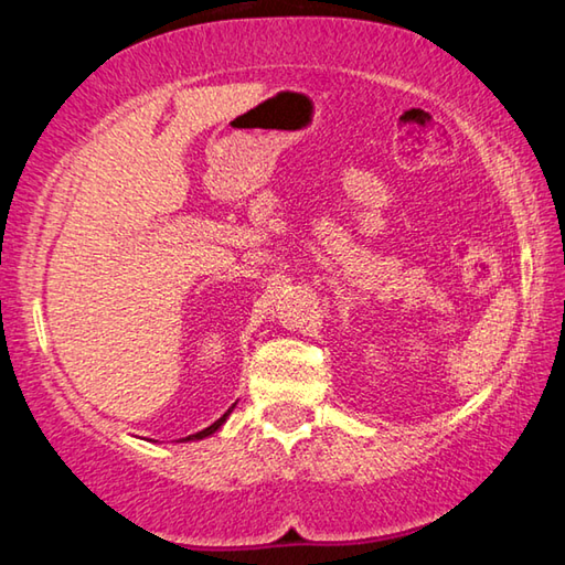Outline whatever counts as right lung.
Here are the masks:
<instances>
[{"instance_id":"obj_1","label":"right lung","mask_w":565,"mask_h":565,"mask_svg":"<svg viewBox=\"0 0 565 565\" xmlns=\"http://www.w3.org/2000/svg\"><path fill=\"white\" fill-rule=\"evenodd\" d=\"M234 406H236V404H232V408H228V411H226V414H224L222 418H218V420H214V424H212V426H206V428H204V431H199V434H191V436H186V438H181V441H202V438H206V436H212V434H216V431H218V428H222V426L226 424V418H228V414H232V411H234Z\"/></svg>"}]
</instances>
